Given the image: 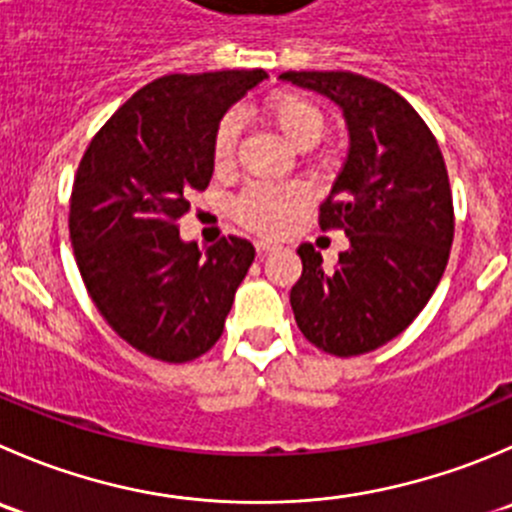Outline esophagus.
Segmentation results:
<instances>
[{
	"label": "esophagus",
	"mask_w": 512,
	"mask_h": 512,
	"mask_svg": "<svg viewBox=\"0 0 512 512\" xmlns=\"http://www.w3.org/2000/svg\"><path fill=\"white\" fill-rule=\"evenodd\" d=\"M255 250H257V255L265 257V255H270V252H275L277 245H272V242H265V240H257Z\"/></svg>",
	"instance_id": "esophagus-1"
}]
</instances>
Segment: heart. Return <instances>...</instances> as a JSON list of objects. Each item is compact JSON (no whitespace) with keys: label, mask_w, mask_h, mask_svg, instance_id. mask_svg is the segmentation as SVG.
I'll list each match as a JSON object with an SVG mask.
<instances>
[{"label":"heart","mask_w":512,"mask_h":512,"mask_svg":"<svg viewBox=\"0 0 512 512\" xmlns=\"http://www.w3.org/2000/svg\"><path fill=\"white\" fill-rule=\"evenodd\" d=\"M265 114L290 145H315L325 130V114L305 94L277 92L265 102ZM240 137L237 114H225L212 137V162L217 172L230 170ZM310 205V187L305 182H252L232 202V217L257 235H280L305 207Z\"/></svg>","instance_id":"heart-1"}]
</instances>
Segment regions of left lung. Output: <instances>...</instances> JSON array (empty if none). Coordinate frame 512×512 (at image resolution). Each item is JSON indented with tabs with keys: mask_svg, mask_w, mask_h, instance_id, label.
Instances as JSON below:
<instances>
[{
	"mask_svg": "<svg viewBox=\"0 0 512 512\" xmlns=\"http://www.w3.org/2000/svg\"><path fill=\"white\" fill-rule=\"evenodd\" d=\"M285 82L325 94L345 114L347 160L320 207L350 247L335 270L300 245L302 275L290 305L302 335L337 357L398 337L433 297L453 245V195L438 140L385 84L352 72H285Z\"/></svg>",
	"mask_w": 512,
	"mask_h": 512,
	"instance_id": "left-lung-1",
	"label": "left lung"
}]
</instances>
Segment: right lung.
I'll list each match as a JSON object with an SVG mask.
<instances>
[{
  "label": "right lung",
  "mask_w": 512,
  "mask_h": 512,
  "mask_svg": "<svg viewBox=\"0 0 512 512\" xmlns=\"http://www.w3.org/2000/svg\"><path fill=\"white\" fill-rule=\"evenodd\" d=\"M265 69L167 74L132 94L94 135L69 202L79 275L107 325L165 362L205 355L222 335L255 247L180 237L192 190L215 172L212 137Z\"/></svg>",
  "instance_id": "add662e5"
}]
</instances>
